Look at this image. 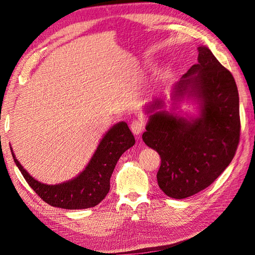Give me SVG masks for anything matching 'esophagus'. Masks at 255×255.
Returning <instances> with one entry per match:
<instances>
[{"mask_svg":"<svg viewBox=\"0 0 255 255\" xmlns=\"http://www.w3.org/2000/svg\"><path fill=\"white\" fill-rule=\"evenodd\" d=\"M144 128V121L141 118H137L133 119L132 122H130V129L135 135H139Z\"/></svg>","mask_w":255,"mask_h":255,"instance_id":"34e87169","label":"esophagus"}]
</instances>
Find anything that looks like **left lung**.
I'll return each mask as SVG.
<instances>
[{
	"instance_id": "obj_1",
	"label": "left lung",
	"mask_w": 255,
	"mask_h": 255,
	"mask_svg": "<svg viewBox=\"0 0 255 255\" xmlns=\"http://www.w3.org/2000/svg\"><path fill=\"white\" fill-rule=\"evenodd\" d=\"M198 64L175 85V96L198 98L201 118L187 121L165 112L153 114L144 143L160 156L157 183L165 194L184 199L217 179L232 161L241 137L239 97L235 80L205 47L198 48ZM155 99L151 111L160 106Z\"/></svg>"
}]
</instances>
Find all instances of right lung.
<instances>
[{
	"label": "right lung",
	"mask_w": 255,
	"mask_h": 255,
	"mask_svg": "<svg viewBox=\"0 0 255 255\" xmlns=\"http://www.w3.org/2000/svg\"><path fill=\"white\" fill-rule=\"evenodd\" d=\"M135 143L126 122H120L106 133L86 169L74 180L47 185L36 181L20 165L14 163L32 189L45 203L66 210H83L98 205L110 191V180L120 156Z\"/></svg>",
	"instance_id": "right-lung-1"
}]
</instances>
